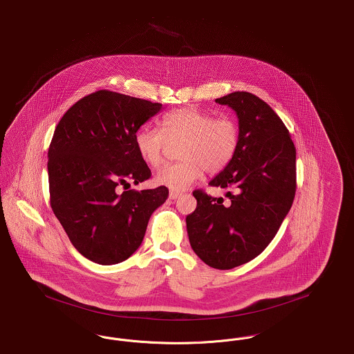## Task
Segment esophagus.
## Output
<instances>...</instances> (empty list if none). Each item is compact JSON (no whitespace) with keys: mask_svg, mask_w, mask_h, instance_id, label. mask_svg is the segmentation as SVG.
I'll list each match as a JSON object with an SVG mask.
<instances>
[{"mask_svg":"<svg viewBox=\"0 0 354 354\" xmlns=\"http://www.w3.org/2000/svg\"><path fill=\"white\" fill-rule=\"evenodd\" d=\"M180 192H176V191H170V198L172 200H176L178 198H180Z\"/></svg>","mask_w":354,"mask_h":354,"instance_id":"1","label":"esophagus"}]
</instances>
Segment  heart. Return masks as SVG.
I'll list each match as a JSON object with an SVG mask.
<instances>
[{"instance_id":"b5f03b06","label":"heart","mask_w":354,"mask_h":354,"mask_svg":"<svg viewBox=\"0 0 354 354\" xmlns=\"http://www.w3.org/2000/svg\"><path fill=\"white\" fill-rule=\"evenodd\" d=\"M160 130L143 127L136 133L134 142L142 159L156 166L160 163L167 141H183L179 158L183 160L166 163L156 172V183L180 192L195 183L207 170L216 174L224 170L237 151L240 131L230 117H216L194 106L175 109L163 115Z\"/></svg>"}]
</instances>
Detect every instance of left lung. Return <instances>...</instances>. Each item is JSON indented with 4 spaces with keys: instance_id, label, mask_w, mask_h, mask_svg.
I'll return each instance as SVG.
<instances>
[{
    "instance_id": "obj_1",
    "label": "left lung",
    "mask_w": 354,
    "mask_h": 354,
    "mask_svg": "<svg viewBox=\"0 0 354 354\" xmlns=\"http://www.w3.org/2000/svg\"><path fill=\"white\" fill-rule=\"evenodd\" d=\"M239 117L237 151L209 185L229 200L194 191L198 207L185 218L191 248L213 269L229 270L261 254L275 237L297 191V150L279 115L249 92L216 99Z\"/></svg>"
}]
</instances>
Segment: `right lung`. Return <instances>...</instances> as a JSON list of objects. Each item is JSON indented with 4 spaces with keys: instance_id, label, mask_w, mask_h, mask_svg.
<instances>
[{
    "instance_id": "add662e5",
    "label": "right lung",
    "mask_w": 354,
    "mask_h": 354,
    "mask_svg": "<svg viewBox=\"0 0 354 354\" xmlns=\"http://www.w3.org/2000/svg\"><path fill=\"white\" fill-rule=\"evenodd\" d=\"M160 109L159 102L97 91L73 104L54 131L50 204L76 250L95 263L115 265L133 254L150 216L169 198L165 185L117 191L151 176L134 137Z\"/></svg>"
}]
</instances>
